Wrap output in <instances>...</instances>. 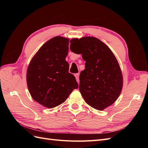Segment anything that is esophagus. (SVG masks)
<instances>
[{"instance_id": "obj_1", "label": "esophagus", "mask_w": 148, "mask_h": 148, "mask_svg": "<svg viewBox=\"0 0 148 148\" xmlns=\"http://www.w3.org/2000/svg\"><path fill=\"white\" fill-rule=\"evenodd\" d=\"M79 73H76L75 75V77L76 78V79H77V82L79 83Z\"/></svg>"}]
</instances>
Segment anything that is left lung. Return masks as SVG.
<instances>
[{
  "instance_id": "obj_1",
  "label": "left lung",
  "mask_w": 148,
  "mask_h": 148,
  "mask_svg": "<svg viewBox=\"0 0 148 148\" xmlns=\"http://www.w3.org/2000/svg\"><path fill=\"white\" fill-rule=\"evenodd\" d=\"M70 50L86 61L79 75V89L88 104L102 110L117 100L123 78L116 58L106 44L94 37L70 41Z\"/></svg>"
}]
</instances>
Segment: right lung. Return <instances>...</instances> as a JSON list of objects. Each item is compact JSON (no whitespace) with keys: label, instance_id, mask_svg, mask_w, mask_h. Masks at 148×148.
<instances>
[{"label":"right lung","instance_id":"right-lung-1","mask_svg":"<svg viewBox=\"0 0 148 148\" xmlns=\"http://www.w3.org/2000/svg\"><path fill=\"white\" fill-rule=\"evenodd\" d=\"M69 40L56 36L39 49L28 66L26 80L33 99L51 109L64 102L78 88L74 75L69 71L65 60Z\"/></svg>","mask_w":148,"mask_h":148}]
</instances>
